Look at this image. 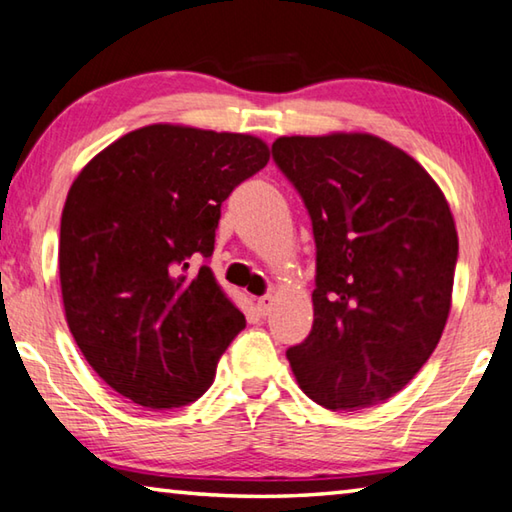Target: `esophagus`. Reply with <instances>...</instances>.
Returning a JSON list of instances; mask_svg holds the SVG:
<instances>
[{"label":"esophagus","instance_id":"1","mask_svg":"<svg viewBox=\"0 0 512 512\" xmlns=\"http://www.w3.org/2000/svg\"><path fill=\"white\" fill-rule=\"evenodd\" d=\"M273 302H275V298H273V296H262V298H257V311H259V314H262V316H268V314H271Z\"/></svg>","mask_w":512,"mask_h":512}]
</instances>
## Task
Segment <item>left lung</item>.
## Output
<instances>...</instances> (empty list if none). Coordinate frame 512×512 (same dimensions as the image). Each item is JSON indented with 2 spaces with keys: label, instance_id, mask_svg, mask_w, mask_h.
Listing matches in <instances>:
<instances>
[{
  "label": "left lung",
  "instance_id": "1",
  "mask_svg": "<svg viewBox=\"0 0 512 512\" xmlns=\"http://www.w3.org/2000/svg\"><path fill=\"white\" fill-rule=\"evenodd\" d=\"M273 158L316 239L314 325L287 350L291 370L325 409H368L402 391L443 336L454 214L427 169L377 135L277 137Z\"/></svg>",
  "mask_w": 512,
  "mask_h": 512
}]
</instances>
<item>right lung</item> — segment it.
Listing matches in <instances>:
<instances>
[{"instance_id":"right-lung-1","label":"right lung","mask_w":512,"mask_h":512,"mask_svg":"<svg viewBox=\"0 0 512 512\" xmlns=\"http://www.w3.org/2000/svg\"><path fill=\"white\" fill-rule=\"evenodd\" d=\"M271 160L262 137L183 124L121 135L85 164L60 219L65 318L92 370L149 409L212 386L246 318L210 266L221 203Z\"/></svg>"}]
</instances>
